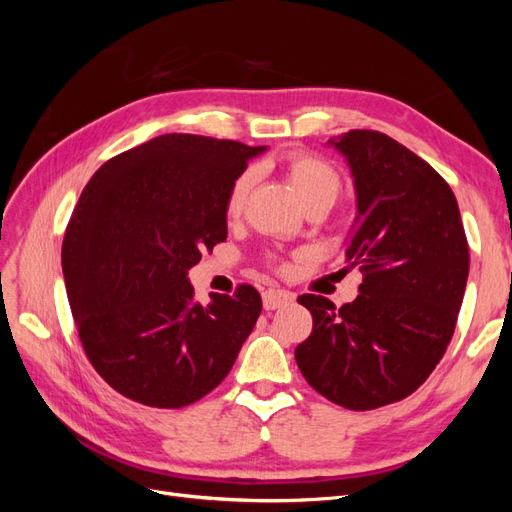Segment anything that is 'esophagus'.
<instances>
[{"mask_svg": "<svg viewBox=\"0 0 512 512\" xmlns=\"http://www.w3.org/2000/svg\"><path fill=\"white\" fill-rule=\"evenodd\" d=\"M292 303V294L286 290H265L262 292V305H265L267 312H273L277 307H284Z\"/></svg>", "mask_w": 512, "mask_h": 512, "instance_id": "esophagus-1", "label": "esophagus"}]
</instances>
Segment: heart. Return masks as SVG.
Returning a JSON list of instances; mask_svg holds the SVG:
<instances>
[{"label": "heart", "mask_w": 512, "mask_h": 512, "mask_svg": "<svg viewBox=\"0 0 512 512\" xmlns=\"http://www.w3.org/2000/svg\"><path fill=\"white\" fill-rule=\"evenodd\" d=\"M286 175L292 185V190L297 192L303 207H309L314 203H329L333 205L339 190H342V179H339L337 170L324 162L322 158L312 156V153H290L284 162ZM254 185V170L247 168L243 173L235 177L230 183L228 194H226V215L228 218H237L243 211V205L247 200Z\"/></svg>", "instance_id": "b5f03b06"}]
</instances>
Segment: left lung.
Returning a JSON list of instances; mask_svg holds the SVG:
<instances>
[{
    "label": "left lung",
    "mask_w": 512,
    "mask_h": 512,
    "mask_svg": "<svg viewBox=\"0 0 512 512\" xmlns=\"http://www.w3.org/2000/svg\"><path fill=\"white\" fill-rule=\"evenodd\" d=\"M327 145L354 179L346 265L363 271V284L339 309L299 297L314 327L294 359L322 397L374 410L412 395L444 356L466 292L468 239L448 183L391 136L350 130Z\"/></svg>",
    "instance_id": "obj_1"
}]
</instances>
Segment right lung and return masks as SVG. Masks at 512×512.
<instances>
[{
	"label": "right lung",
	"mask_w": 512,
	"mask_h": 512,
	"mask_svg": "<svg viewBox=\"0 0 512 512\" xmlns=\"http://www.w3.org/2000/svg\"><path fill=\"white\" fill-rule=\"evenodd\" d=\"M267 147L162 134L104 162L76 203L61 269L87 359L123 397L183 408L235 365L256 288L194 299L188 271L226 241L230 183Z\"/></svg>",
	"instance_id": "right-lung-1"
}]
</instances>
